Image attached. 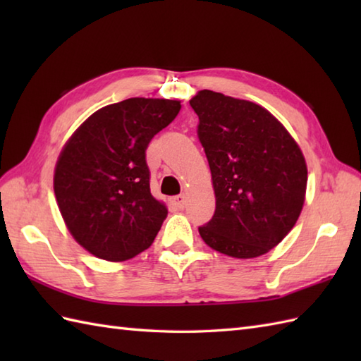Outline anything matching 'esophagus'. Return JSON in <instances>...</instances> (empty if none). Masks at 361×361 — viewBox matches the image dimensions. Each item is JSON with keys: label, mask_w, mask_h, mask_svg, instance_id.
I'll use <instances>...</instances> for the list:
<instances>
[{"label": "esophagus", "mask_w": 361, "mask_h": 361, "mask_svg": "<svg viewBox=\"0 0 361 361\" xmlns=\"http://www.w3.org/2000/svg\"><path fill=\"white\" fill-rule=\"evenodd\" d=\"M173 203H175V206L178 209H185V206H186V195L185 194H180V195H176V197H173Z\"/></svg>", "instance_id": "34e87169"}]
</instances>
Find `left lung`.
Instances as JSON below:
<instances>
[{
  "mask_svg": "<svg viewBox=\"0 0 361 361\" xmlns=\"http://www.w3.org/2000/svg\"><path fill=\"white\" fill-rule=\"evenodd\" d=\"M208 158L216 212L198 228L221 255L251 259L274 248L301 214L307 166L281 122L257 104L203 90L189 101Z\"/></svg>",
  "mask_w": 361,
  "mask_h": 361,
  "instance_id": "1",
  "label": "left lung"
}]
</instances>
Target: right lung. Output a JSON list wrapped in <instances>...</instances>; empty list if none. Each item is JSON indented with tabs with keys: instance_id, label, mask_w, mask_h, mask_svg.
<instances>
[{
	"instance_id": "obj_1",
	"label": "right lung",
	"mask_w": 361,
	"mask_h": 361,
	"mask_svg": "<svg viewBox=\"0 0 361 361\" xmlns=\"http://www.w3.org/2000/svg\"><path fill=\"white\" fill-rule=\"evenodd\" d=\"M178 101L132 97L83 122L60 153L54 192L73 237L96 257L132 259L155 240L167 208L150 192L145 150Z\"/></svg>"
}]
</instances>
